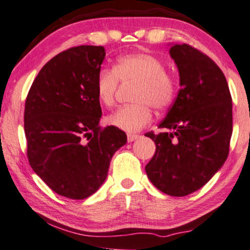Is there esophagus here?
Instances as JSON below:
<instances>
[{
    "label": "esophagus",
    "instance_id": "obj_1",
    "mask_svg": "<svg viewBox=\"0 0 250 250\" xmlns=\"http://www.w3.org/2000/svg\"><path fill=\"white\" fill-rule=\"evenodd\" d=\"M139 138V136L138 134H132V133H127V142L128 143H132L134 142V140L138 139Z\"/></svg>",
    "mask_w": 250,
    "mask_h": 250
}]
</instances>
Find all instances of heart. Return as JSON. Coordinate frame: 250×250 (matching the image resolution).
I'll use <instances>...</instances> for the list:
<instances>
[{
	"mask_svg": "<svg viewBox=\"0 0 250 250\" xmlns=\"http://www.w3.org/2000/svg\"><path fill=\"white\" fill-rule=\"evenodd\" d=\"M119 82L134 83L131 99L134 103L119 107L107 118L114 127L138 132L151 123L152 108L164 111L177 97V81L165 70L164 62L148 52L120 56L112 69H102L97 76L96 95L101 104L111 107L116 102Z\"/></svg>",
	"mask_w": 250,
	"mask_h": 250,
	"instance_id": "1",
	"label": "heart"
}]
</instances>
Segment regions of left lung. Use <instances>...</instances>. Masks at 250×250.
Returning a JSON list of instances; mask_svg holds the SVG:
<instances>
[{
	"label": "left lung",
	"instance_id": "8db88e82",
	"mask_svg": "<svg viewBox=\"0 0 250 250\" xmlns=\"http://www.w3.org/2000/svg\"><path fill=\"white\" fill-rule=\"evenodd\" d=\"M169 54L181 89L160 123L163 132L145 134L157 146L145 169L161 192L185 196L206 185L227 159L233 107L224 72L212 58L188 44H174Z\"/></svg>",
	"mask_w": 250,
	"mask_h": 250
}]
</instances>
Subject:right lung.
Returning a JSON list of instances; mask_svg holds the SVG:
<instances>
[{"label": "right lung", "mask_w": 250, "mask_h": 250, "mask_svg": "<svg viewBox=\"0 0 250 250\" xmlns=\"http://www.w3.org/2000/svg\"><path fill=\"white\" fill-rule=\"evenodd\" d=\"M104 46L62 51L38 72L25 101L26 155L35 173L55 193L73 200L92 195L107 177L124 131L99 126L97 76Z\"/></svg>", "instance_id": "add662e5"}]
</instances>
